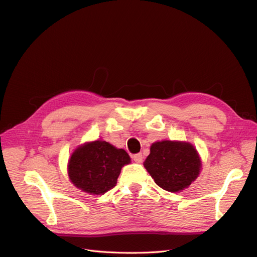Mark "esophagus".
Wrapping results in <instances>:
<instances>
[{"label": "esophagus", "instance_id": "esophagus-1", "mask_svg": "<svg viewBox=\"0 0 257 257\" xmlns=\"http://www.w3.org/2000/svg\"><path fill=\"white\" fill-rule=\"evenodd\" d=\"M132 159L135 160V162L141 163L142 160H143V156H142V154H136V155L132 156Z\"/></svg>", "mask_w": 257, "mask_h": 257}]
</instances>
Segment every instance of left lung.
<instances>
[{
  "instance_id": "left-lung-1",
  "label": "left lung",
  "mask_w": 257,
  "mask_h": 257,
  "mask_svg": "<svg viewBox=\"0 0 257 257\" xmlns=\"http://www.w3.org/2000/svg\"><path fill=\"white\" fill-rule=\"evenodd\" d=\"M144 166L155 182L167 192H180L200 173L201 162L193 145L162 141L150 147Z\"/></svg>"
}]
</instances>
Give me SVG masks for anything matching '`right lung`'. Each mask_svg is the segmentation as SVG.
I'll use <instances>...</instances> for the list:
<instances>
[{
	"mask_svg": "<svg viewBox=\"0 0 257 257\" xmlns=\"http://www.w3.org/2000/svg\"><path fill=\"white\" fill-rule=\"evenodd\" d=\"M129 163L130 158L123 149L95 141L74 151L69 161V177L81 191L102 195L116 185L121 167Z\"/></svg>",
	"mask_w": 257,
	"mask_h": 257,
	"instance_id": "obj_1",
	"label": "right lung"
}]
</instances>
